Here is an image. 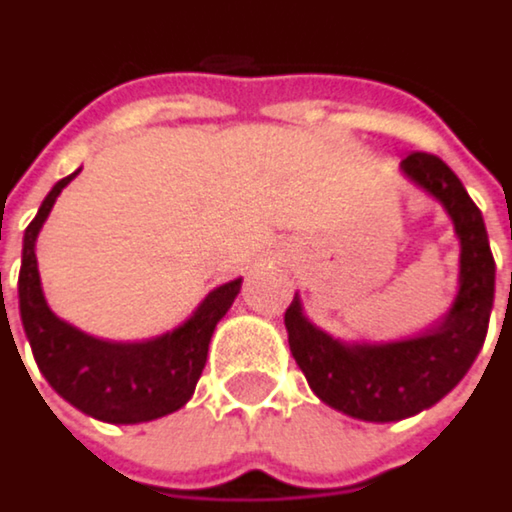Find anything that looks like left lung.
Instances as JSON below:
<instances>
[{
    "mask_svg": "<svg viewBox=\"0 0 512 512\" xmlns=\"http://www.w3.org/2000/svg\"><path fill=\"white\" fill-rule=\"evenodd\" d=\"M402 170L444 203L462 242L459 297L450 315L417 339L348 348L312 327L297 297L285 312L291 354L318 399L369 423L405 420L441 402L477 360L495 303L489 233L459 176L432 152H411Z\"/></svg>",
    "mask_w": 512,
    "mask_h": 512,
    "instance_id": "8db88e82",
    "label": "left lung"
}]
</instances>
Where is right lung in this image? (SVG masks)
<instances>
[{"instance_id": "1", "label": "right lung", "mask_w": 512, "mask_h": 512, "mask_svg": "<svg viewBox=\"0 0 512 512\" xmlns=\"http://www.w3.org/2000/svg\"><path fill=\"white\" fill-rule=\"evenodd\" d=\"M74 176L77 173L53 185V191L44 197L38 215L32 218L23 236V267H20L17 291H20V321L26 339L32 345L35 363L47 378V384L77 411L104 423L158 420L164 414L179 411L191 399L206 363L212 330L227 315L242 282L236 279L215 288L179 330L140 345L101 342L59 321L47 309L41 294L35 236L44 218L50 215L59 191Z\"/></svg>"}]
</instances>
